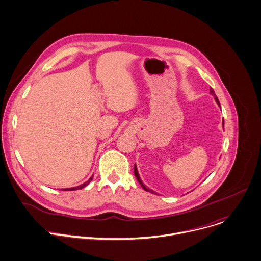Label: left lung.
Masks as SVG:
<instances>
[{"mask_svg": "<svg viewBox=\"0 0 261 261\" xmlns=\"http://www.w3.org/2000/svg\"><path fill=\"white\" fill-rule=\"evenodd\" d=\"M211 94L215 97V100H216V102L220 106V102H219V99H218V97H217V95L215 94V91H214V89L213 88H211ZM223 126H224V121H223ZM134 172H135V176L137 177V179H138V181L140 182V185H141V187L145 190V191H147V192H150V193H152V194H156L154 191H152V190H150L149 188H147L145 185H144L143 182H142V180H141V178H140V176H139V173H138V169H137V166H136V164H135V167H134Z\"/></svg>", "mask_w": 261, "mask_h": 261, "instance_id": "1", "label": "left lung"}]
</instances>
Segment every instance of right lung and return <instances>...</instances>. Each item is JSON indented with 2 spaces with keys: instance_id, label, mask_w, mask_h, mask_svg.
Segmentation results:
<instances>
[{
  "instance_id": "obj_1",
  "label": "right lung",
  "mask_w": 261,
  "mask_h": 261,
  "mask_svg": "<svg viewBox=\"0 0 261 261\" xmlns=\"http://www.w3.org/2000/svg\"><path fill=\"white\" fill-rule=\"evenodd\" d=\"M92 178H93V176H91V177L89 178V180H88V181H86V182H84V184H82V185H80V186H77V187H75V188H68V189H64V191H74V190H81V189L85 188L86 186H88V185L90 184V181L92 180Z\"/></svg>"
}]
</instances>
